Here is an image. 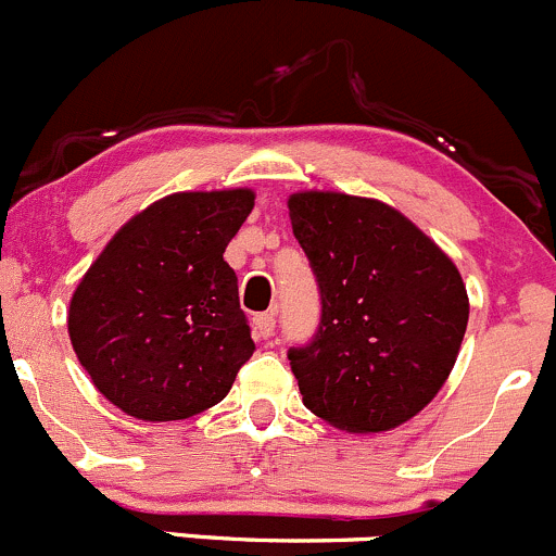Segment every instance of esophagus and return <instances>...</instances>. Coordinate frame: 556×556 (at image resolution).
<instances>
[{"mask_svg": "<svg viewBox=\"0 0 556 556\" xmlns=\"http://www.w3.org/2000/svg\"><path fill=\"white\" fill-rule=\"evenodd\" d=\"M274 328H277V319H274L271 312H263L252 317V330H255L257 339H271Z\"/></svg>", "mask_w": 556, "mask_h": 556, "instance_id": "esophagus-1", "label": "esophagus"}]
</instances>
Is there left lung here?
I'll return each instance as SVG.
<instances>
[{
  "mask_svg": "<svg viewBox=\"0 0 556 556\" xmlns=\"http://www.w3.org/2000/svg\"><path fill=\"white\" fill-rule=\"evenodd\" d=\"M288 210L323 299L314 341L288 352L304 406L346 433L408 422L450 379L468 328L457 266L379 199L299 190Z\"/></svg>",
  "mask_w": 556,
  "mask_h": 556,
  "instance_id": "obj_1",
  "label": "left lung"
}]
</instances>
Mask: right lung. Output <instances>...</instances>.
<instances>
[{"label":"right lung","mask_w":556,"mask_h":556,"mask_svg":"<svg viewBox=\"0 0 556 556\" xmlns=\"http://www.w3.org/2000/svg\"><path fill=\"white\" fill-rule=\"evenodd\" d=\"M255 206L250 188L185 190L137 212L83 274L70 341L93 387L128 417L206 412L255 352L223 261Z\"/></svg>","instance_id":"right-lung-1"}]
</instances>
